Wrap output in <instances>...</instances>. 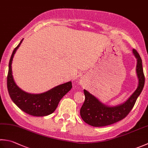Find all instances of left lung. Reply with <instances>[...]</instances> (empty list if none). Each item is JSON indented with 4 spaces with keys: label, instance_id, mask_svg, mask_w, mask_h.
Masks as SVG:
<instances>
[{
    "label": "left lung",
    "instance_id": "1",
    "mask_svg": "<svg viewBox=\"0 0 148 148\" xmlns=\"http://www.w3.org/2000/svg\"><path fill=\"white\" fill-rule=\"evenodd\" d=\"M132 51L137 59L136 72L138 80L137 89L123 103L112 106L103 103L94 95L84 89L85 100L80 109V115L82 119L89 125L94 127L110 125L126 117L134 107L144 88L145 77L140 55L135 49H133Z\"/></svg>",
    "mask_w": 148,
    "mask_h": 148
}]
</instances>
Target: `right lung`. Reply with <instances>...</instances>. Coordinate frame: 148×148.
I'll return each mask as SVG.
<instances>
[{
    "label": "right lung",
    "mask_w": 148,
    "mask_h": 148,
    "mask_svg": "<svg viewBox=\"0 0 148 148\" xmlns=\"http://www.w3.org/2000/svg\"><path fill=\"white\" fill-rule=\"evenodd\" d=\"M23 40L14 48L9 63L7 77L9 94L13 103L26 114L36 117L46 116L55 111L62 98L71 90L72 87V82H69L58 85L47 92L40 94L28 93L19 88L13 79L11 65L14 55Z\"/></svg>",
    "instance_id": "right-lung-1"
}]
</instances>
